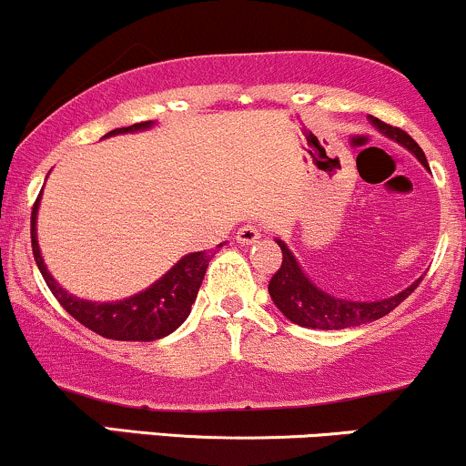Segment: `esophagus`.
<instances>
[{
	"mask_svg": "<svg viewBox=\"0 0 466 466\" xmlns=\"http://www.w3.org/2000/svg\"><path fill=\"white\" fill-rule=\"evenodd\" d=\"M258 238H260V228H258V225L248 223V225H243V228H238V232H237V241L238 243L252 245V243H257Z\"/></svg>",
	"mask_w": 466,
	"mask_h": 466,
	"instance_id": "esophagus-1",
	"label": "esophagus"
}]
</instances>
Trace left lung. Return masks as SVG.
Here are the masks:
<instances>
[{"label": "left lung", "mask_w": 466, "mask_h": 466, "mask_svg": "<svg viewBox=\"0 0 466 466\" xmlns=\"http://www.w3.org/2000/svg\"><path fill=\"white\" fill-rule=\"evenodd\" d=\"M371 124H374L382 135L391 137V139H396L400 146H405L407 150H411L413 155L418 157V161H420L424 167H429L422 147L418 146L405 130L385 124V121L376 119V116H371ZM276 243H279L280 252H283V263H280L279 272H276L272 276V280H269V296H272L276 308L283 311L285 319H289L291 323L300 327H311V329H347V327L371 323V320L382 319V316L390 314L391 309H396L422 280L420 276L416 283L409 285V288L402 289L400 294L391 296V299L374 300V303H358V300L336 299V296L316 288L308 276L303 274V269L296 263L294 254L289 252L288 245L279 241V238H276Z\"/></svg>", "instance_id": "8db88e82"}]
</instances>
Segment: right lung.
Listing matches in <instances>:
<instances>
[{
	"label": "right lung",
	"instance_id": "1",
	"mask_svg": "<svg viewBox=\"0 0 466 466\" xmlns=\"http://www.w3.org/2000/svg\"><path fill=\"white\" fill-rule=\"evenodd\" d=\"M150 126L152 121H141V124L135 126L116 127V130L108 132L106 137L146 130ZM37 208L39 197L33 206V214H30V243H33L35 263H37L46 285L53 291L55 299L59 300L61 308L68 311L73 319L79 320L81 325L88 327L95 334L104 336V339L146 342L172 334L187 319L192 303L197 300L198 288L203 283V276H206L209 258H212L208 252L187 254V257L178 260L170 272L163 274L155 285H150L141 294L119 300V303H92V300H81L75 299L73 294H68L64 288H59L57 280L46 269L42 254H39L37 229H35Z\"/></svg>",
	"mask_w": 466,
	"mask_h": 466
}]
</instances>
